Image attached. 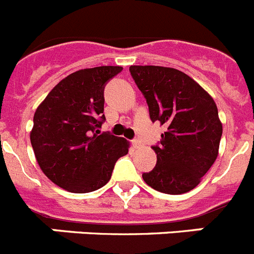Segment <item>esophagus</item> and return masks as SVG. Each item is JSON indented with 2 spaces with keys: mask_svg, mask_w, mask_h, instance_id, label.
I'll return each mask as SVG.
<instances>
[{
  "mask_svg": "<svg viewBox=\"0 0 254 254\" xmlns=\"http://www.w3.org/2000/svg\"><path fill=\"white\" fill-rule=\"evenodd\" d=\"M132 146H133L134 149H138V147H141V141L138 140V138H134V140H132Z\"/></svg>",
  "mask_w": 254,
  "mask_h": 254,
  "instance_id": "1",
  "label": "esophagus"
}]
</instances>
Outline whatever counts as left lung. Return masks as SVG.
I'll return each mask as SVG.
<instances>
[{"instance_id":"left-lung-1","label":"left lung","mask_w":254,"mask_h":254,"mask_svg":"<svg viewBox=\"0 0 254 254\" xmlns=\"http://www.w3.org/2000/svg\"><path fill=\"white\" fill-rule=\"evenodd\" d=\"M129 72L146 99L150 120L168 126L152 146L158 160L143 181L168 194L193 190L219 152L223 126L214 99L176 68L131 66Z\"/></svg>"}]
</instances>
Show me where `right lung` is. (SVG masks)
<instances>
[{"mask_svg": "<svg viewBox=\"0 0 254 254\" xmlns=\"http://www.w3.org/2000/svg\"><path fill=\"white\" fill-rule=\"evenodd\" d=\"M102 66L76 71L58 82L34 114L30 141L40 169L53 183L73 193L99 190L109 182L128 142L105 122L104 87L122 71Z\"/></svg>", "mask_w": 254, "mask_h": 254, "instance_id": "1", "label": "right lung"}]
</instances>
